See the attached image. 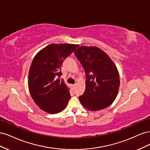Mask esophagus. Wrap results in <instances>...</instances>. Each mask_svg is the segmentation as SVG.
<instances>
[{
    "label": "esophagus",
    "instance_id": "obj_1",
    "mask_svg": "<svg viewBox=\"0 0 150 150\" xmlns=\"http://www.w3.org/2000/svg\"><path fill=\"white\" fill-rule=\"evenodd\" d=\"M75 87H76V84H72V88L73 89H75Z\"/></svg>",
    "mask_w": 150,
    "mask_h": 150
}]
</instances>
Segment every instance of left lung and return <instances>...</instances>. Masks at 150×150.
Returning a JSON list of instances; mask_svg holds the SVG:
<instances>
[{
    "mask_svg": "<svg viewBox=\"0 0 150 150\" xmlns=\"http://www.w3.org/2000/svg\"><path fill=\"white\" fill-rule=\"evenodd\" d=\"M86 74V89L79 97L82 105L91 111L110 106L115 100L120 84L114 62L97 47L80 46L74 51Z\"/></svg>",
    "mask_w": 150,
    "mask_h": 150,
    "instance_id": "8db88e82",
    "label": "left lung"
}]
</instances>
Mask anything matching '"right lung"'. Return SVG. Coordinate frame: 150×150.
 <instances>
[{
	"mask_svg": "<svg viewBox=\"0 0 150 150\" xmlns=\"http://www.w3.org/2000/svg\"><path fill=\"white\" fill-rule=\"evenodd\" d=\"M78 44H51L36 54L29 72L28 86L32 98L45 112L56 114L64 110L71 99L69 89L63 79V61Z\"/></svg>",
	"mask_w": 150,
	"mask_h": 150,
	"instance_id": "add662e5",
	"label": "right lung"
}]
</instances>
